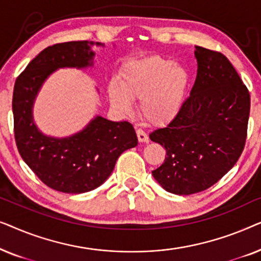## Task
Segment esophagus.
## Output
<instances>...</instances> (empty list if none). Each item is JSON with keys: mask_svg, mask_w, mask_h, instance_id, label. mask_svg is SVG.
I'll return each instance as SVG.
<instances>
[{"mask_svg": "<svg viewBox=\"0 0 261 261\" xmlns=\"http://www.w3.org/2000/svg\"><path fill=\"white\" fill-rule=\"evenodd\" d=\"M137 135H138L139 142H148V135L146 134L142 129H138Z\"/></svg>", "mask_w": 261, "mask_h": 261, "instance_id": "1", "label": "esophagus"}]
</instances>
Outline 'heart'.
<instances>
[{"label": "heart", "instance_id": "1", "mask_svg": "<svg viewBox=\"0 0 261 261\" xmlns=\"http://www.w3.org/2000/svg\"><path fill=\"white\" fill-rule=\"evenodd\" d=\"M188 70L173 60L152 56L132 60L120 71V87L109 85V99L120 112L130 109V99H140L141 115L153 124H164L174 119L187 99Z\"/></svg>", "mask_w": 261, "mask_h": 261}]
</instances>
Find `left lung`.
Listing matches in <instances>:
<instances>
[{"label":"left lung","instance_id":"left-lung-1","mask_svg":"<svg viewBox=\"0 0 261 261\" xmlns=\"http://www.w3.org/2000/svg\"><path fill=\"white\" fill-rule=\"evenodd\" d=\"M197 77L183 108L149 134L165 147V162L152 171L174 195L201 192L217 183L244 151L249 92L222 53L196 46Z\"/></svg>","mask_w":261,"mask_h":261}]
</instances>
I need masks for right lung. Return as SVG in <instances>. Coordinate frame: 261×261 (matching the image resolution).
I'll return each mask as SVG.
<instances>
[{
    "mask_svg": "<svg viewBox=\"0 0 261 261\" xmlns=\"http://www.w3.org/2000/svg\"><path fill=\"white\" fill-rule=\"evenodd\" d=\"M103 45L70 41L48 46L28 64L14 85V133L20 155L42 183L65 194L98 188L112 174L117 158L138 145L137 133L127 121L114 122L96 115L83 129L63 138L42 133L34 121L35 99L47 78L59 69L92 67V47Z\"/></svg>",
    "mask_w": 261,
    "mask_h": 261,
    "instance_id": "add662e5",
    "label": "right lung"
}]
</instances>
